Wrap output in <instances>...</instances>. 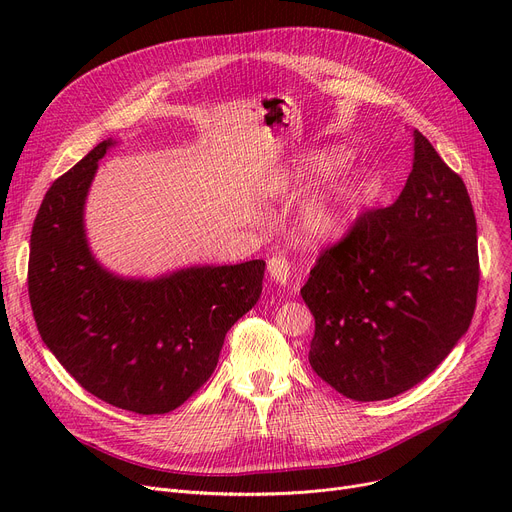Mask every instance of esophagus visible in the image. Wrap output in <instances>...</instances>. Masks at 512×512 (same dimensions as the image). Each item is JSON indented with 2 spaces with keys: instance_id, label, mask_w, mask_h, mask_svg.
I'll return each mask as SVG.
<instances>
[{
  "instance_id": "obj_1",
  "label": "esophagus",
  "mask_w": 512,
  "mask_h": 512,
  "mask_svg": "<svg viewBox=\"0 0 512 512\" xmlns=\"http://www.w3.org/2000/svg\"><path fill=\"white\" fill-rule=\"evenodd\" d=\"M267 272H270L272 280L280 286L290 284V261L284 255H276L267 261Z\"/></svg>"
}]
</instances>
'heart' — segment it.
Segmentation results:
<instances>
[{
  "label": "heart",
  "instance_id": "heart-1",
  "mask_svg": "<svg viewBox=\"0 0 512 512\" xmlns=\"http://www.w3.org/2000/svg\"><path fill=\"white\" fill-rule=\"evenodd\" d=\"M348 151L342 147L305 153L297 164L270 178V193H297L319 176H328L346 164ZM357 218V193L348 178H334L307 195L297 207V230L309 245H326L340 238Z\"/></svg>",
  "mask_w": 512,
  "mask_h": 512
}]
</instances>
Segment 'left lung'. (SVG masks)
Returning <instances> with one entry per match:
<instances>
[{
	"label": "left lung",
	"instance_id": "obj_1",
	"mask_svg": "<svg viewBox=\"0 0 512 512\" xmlns=\"http://www.w3.org/2000/svg\"><path fill=\"white\" fill-rule=\"evenodd\" d=\"M477 284L467 186L415 130L413 170L398 199L359 215L301 288L315 317L309 363L346 398L407 392L469 330Z\"/></svg>",
	"mask_w": 512,
	"mask_h": 512
}]
</instances>
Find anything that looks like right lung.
Wrapping results in <instances>:
<instances>
[{
	"mask_svg": "<svg viewBox=\"0 0 512 512\" xmlns=\"http://www.w3.org/2000/svg\"><path fill=\"white\" fill-rule=\"evenodd\" d=\"M107 139L47 191L31 234L29 297L39 334L72 378L124 411L161 415L218 365L228 330L255 307L265 261L124 278L95 259L85 203Z\"/></svg>",
	"mask_w": 512,
	"mask_h": 512,
	"instance_id": "right-lung-1",
	"label": "right lung"
}]
</instances>
